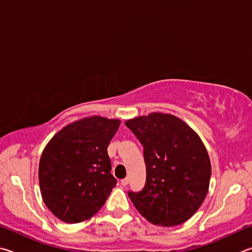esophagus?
<instances>
[{
  "mask_svg": "<svg viewBox=\"0 0 252 252\" xmlns=\"http://www.w3.org/2000/svg\"><path fill=\"white\" fill-rule=\"evenodd\" d=\"M128 183H129V178H127V177L121 180V184L123 185V186H127V185H128Z\"/></svg>",
  "mask_w": 252,
  "mask_h": 252,
  "instance_id": "34e87169",
  "label": "esophagus"
}]
</instances>
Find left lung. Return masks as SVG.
<instances>
[{
	"label": "left lung",
	"instance_id": "1",
	"mask_svg": "<svg viewBox=\"0 0 252 252\" xmlns=\"http://www.w3.org/2000/svg\"><path fill=\"white\" fill-rule=\"evenodd\" d=\"M125 125L143 145L147 170L143 190L128 192L136 209L157 226L187 221L209 189L211 164L201 138L171 114L152 113Z\"/></svg>",
	"mask_w": 252,
	"mask_h": 252
}]
</instances>
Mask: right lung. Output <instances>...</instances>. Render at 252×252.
<instances>
[{
  "label": "right lung",
  "mask_w": 252,
  "mask_h": 252,
  "mask_svg": "<svg viewBox=\"0 0 252 252\" xmlns=\"http://www.w3.org/2000/svg\"><path fill=\"white\" fill-rule=\"evenodd\" d=\"M119 125L116 118L84 117L57 131L44 148L39 189L44 204L62 221L92 218L116 186L107 147Z\"/></svg>",
  "instance_id": "obj_1"
}]
</instances>
